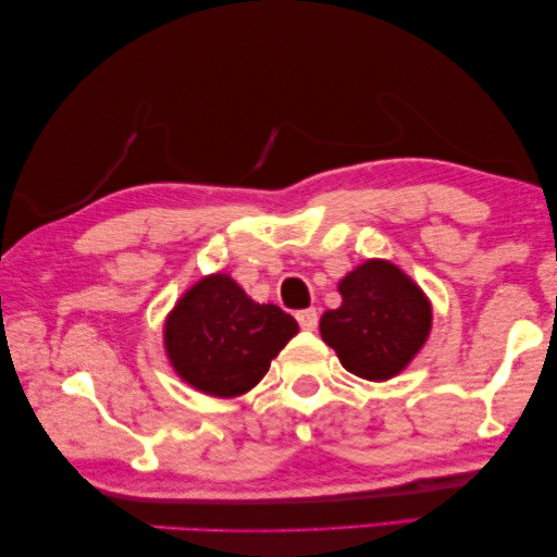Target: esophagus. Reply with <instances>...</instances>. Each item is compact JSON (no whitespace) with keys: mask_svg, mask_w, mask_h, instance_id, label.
<instances>
[{"mask_svg":"<svg viewBox=\"0 0 557 557\" xmlns=\"http://www.w3.org/2000/svg\"><path fill=\"white\" fill-rule=\"evenodd\" d=\"M296 321L304 331H313L319 326V313H315V308H304V311L296 313Z\"/></svg>","mask_w":557,"mask_h":557,"instance_id":"34e87169","label":"esophagus"}]
</instances>
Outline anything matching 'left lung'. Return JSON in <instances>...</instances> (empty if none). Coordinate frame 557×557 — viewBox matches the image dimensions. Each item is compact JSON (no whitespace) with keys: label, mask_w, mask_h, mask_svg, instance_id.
Here are the masks:
<instances>
[{"label":"left lung","mask_w":557,"mask_h":557,"mask_svg":"<svg viewBox=\"0 0 557 557\" xmlns=\"http://www.w3.org/2000/svg\"><path fill=\"white\" fill-rule=\"evenodd\" d=\"M338 308L321 315V338L358 379L388 381L431 333V301L396 263L371 259L338 284Z\"/></svg>","instance_id":"left-lung-1"}]
</instances>
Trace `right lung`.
I'll list each match as a JSON object with an SVG mask.
<instances>
[{"label":"right lung","instance_id":"1","mask_svg":"<svg viewBox=\"0 0 557 557\" xmlns=\"http://www.w3.org/2000/svg\"><path fill=\"white\" fill-rule=\"evenodd\" d=\"M298 333L290 313L256 304L226 273L201 278L178 298L164 326V348L174 371L196 391L234 398L267 375Z\"/></svg>","mask_w":557,"mask_h":557}]
</instances>
